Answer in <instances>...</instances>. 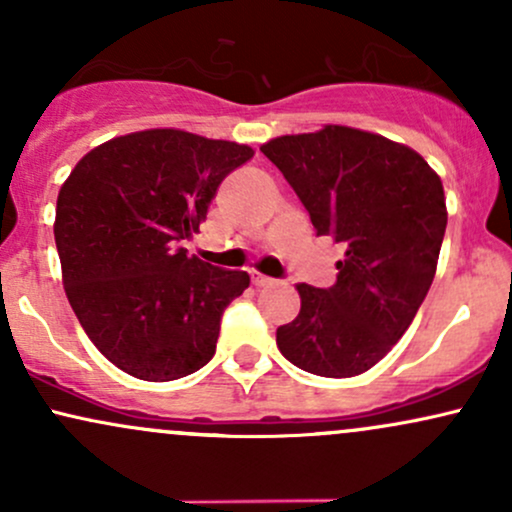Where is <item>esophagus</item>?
<instances>
[{
	"mask_svg": "<svg viewBox=\"0 0 512 512\" xmlns=\"http://www.w3.org/2000/svg\"><path fill=\"white\" fill-rule=\"evenodd\" d=\"M250 279H252V284L257 286V289H262V286L276 284V279H272V276H264V274H257V272H252Z\"/></svg>",
	"mask_w": 512,
	"mask_h": 512,
	"instance_id": "obj_1",
	"label": "esophagus"
}]
</instances>
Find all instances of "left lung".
<instances>
[{"mask_svg":"<svg viewBox=\"0 0 512 512\" xmlns=\"http://www.w3.org/2000/svg\"><path fill=\"white\" fill-rule=\"evenodd\" d=\"M260 151L317 236L346 248L337 284L298 286L301 313L276 330V346L322 378L366 373L409 330L431 289L448 226L443 182L409 146L351 127L279 137Z\"/></svg>","mask_w":512,"mask_h":512,"instance_id":"1","label":"left lung"}]
</instances>
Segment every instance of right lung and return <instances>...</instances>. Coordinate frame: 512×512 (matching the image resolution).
<instances>
[{
  "label": "right lung",
  "mask_w": 512,
  "mask_h": 512,
  "mask_svg": "<svg viewBox=\"0 0 512 512\" xmlns=\"http://www.w3.org/2000/svg\"><path fill=\"white\" fill-rule=\"evenodd\" d=\"M250 146L180 129L110 139L76 163L57 197L64 291L96 349L117 368L168 383L207 366L221 315L250 286L190 257V240Z\"/></svg>",
  "instance_id": "right-lung-1"
}]
</instances>
